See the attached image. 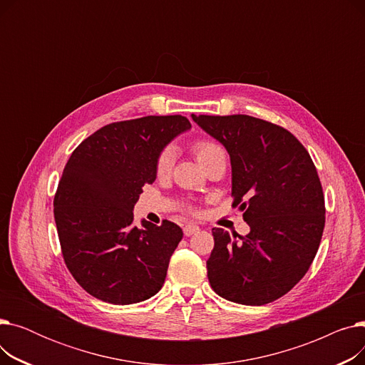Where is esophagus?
I'll use <instances>...</instances> for the list:
<instances>
[{
  "label": "esophagus",
  "mask_w": 365,
  "mask_h": 365,
  "mask_svg": "<svg viewBox=\"0 0 365 365\" xmlns=\"http://www.w3.org/2000/svg\"><path fill=\"white\" fill-rule=\"evenodd\" d=\"M198 231H200V226H197V225H186V226L183 227V234H185L186 237L194 235V234H197Z\"/></svg>",
  "instance_id": "obj_1"
}]
</instances>
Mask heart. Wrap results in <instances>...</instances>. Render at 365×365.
<instances>
[{
	"mask_svg": "<svg viewBox=\"0 0 365 365\" xmlns=\"http://www.w3.org/2000/svg\"><path fill=\"white\" fill-rule=\"evenodd\" d=\"M194 152H195V157L198 160V163L201 164V167L208 163L212 158L217 157V155H223L225 150L223 148L213 142V140H208V139H201V140H197L192 146ZM173 161H175V150H173V148L167 146L164 148L160 155L157 158V163H155V170H157V175L158 176H167L168 173L171 171V167H173ZM186 212L187 213H192L195 215L197 210L192 207V205H187L186 207Z\"/></svg>",
	"mask_w": 365,
	"mask_h": 365,
	"instance_id": "heart-1",
	"label": "heart"
}]
</instances>
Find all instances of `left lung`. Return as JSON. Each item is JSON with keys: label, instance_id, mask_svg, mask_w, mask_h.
I'll return each instance as SVG.
<instances>
[{"label": "left lung", "instance_id": "1", "mask_svg": "<svg viewBox=\"0 0 365 365\" xmlns=\"http://www.w3.org/2000/svg\"><path fill=\"white\" fill-rule=\"evenodd\" d=\"M231 157L234 207L245 237L213 229L207 260L212 289L241 304L271 303L308 272L325 225L322 186L309 152L293 134L250 115H192Z\"/></svg>", "mask_w": 365, "mask_h": 365}]
</instances>
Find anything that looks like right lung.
Masks as SVG:
<instances>
[{"mask_svg":"<svg viewBox=\"0 0 365 365\" xmlns=\"http://www.w3.org/2000/svg\"><path fill=\"white\" fill-rule=\"evenodd\" d=\"M190 128L182 115L108 124L72 152L54 195L66 267L93 297L131 304L157 294L183 232L163 220L133 225L142 187L157 179L164 146Z\"/></svg>","mask_w":365,"mask_h":365,"instance_id":"1","label":"right lung"}]
</instances>
